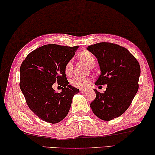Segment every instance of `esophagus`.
<instances>
[{"label":"esophagus","mask_w":155,"mask_h":155,"mask_svg":"<svg viewBox=\"0 0 155 155\" xmlns=\"http://www.w3.org/2000/svg\"><path fill=\"white\" fill-rule=\"evenodd\" d=\"M80 91L81 92H86V91H85V90H80Z\"/></svg>","instance_id":"obj_1"}]
</instances>
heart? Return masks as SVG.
Segmentation results:
<instances>
[{
  "label": "heart",
  "mask_w": 155,
  "mask_h": 155,
  "mask_svg": "<svg viewBox=\"0 0 155 155\" xmlns=\"http://www.w3.org/2000/svg\"><path fill=\"white\" fill-rule=\"evenodd\" d=\"M80 58L86 63L89 67L94 65L95 63L94 58L91 52L87 50H84L80 53ZM72 71V63L71 61H69L64 66V72L67 75H70ZM91 78L88 77H74L70 80V84L73 87H77L78 89L87 88L91 83Z\"/></svg>",
  "instance_id": "1"
}]
</instances>
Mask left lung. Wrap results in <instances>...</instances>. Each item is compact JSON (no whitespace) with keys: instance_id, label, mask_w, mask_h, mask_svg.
Here are the masks:
<instances>
[{"instance_id":"8db88e82","label":"left lung","mask_w":155,"mask_h":155,"mask_svg":"<svg viewBox=\"0 0 155 155\" xmlns=\"http://www.w3.org/2000/svg\"><path fill=\"white\" fill-rule=\"evenodd\" d=\"M87 50L100 64L101 74L95 85H107L103 93L94 90L96 97L90 106L99 118L111 120L126 111L137 94L140 64L126 48L114 43H97Z\"/></svg>"}]
</instances>
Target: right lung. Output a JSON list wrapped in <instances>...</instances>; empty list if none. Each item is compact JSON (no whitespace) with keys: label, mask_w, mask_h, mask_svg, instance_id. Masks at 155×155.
I'll list each match as a JSON object with an SVG mask.
<instances>
[{"label":"right lung","mask_w":155,"mask_h":155,"mask_svg":"<svg viewBox=\"0 0 155 155\" xmlns=\"http://www.w3.org/2000/svg\"><path fill=\"white\" fill-rule=\"evenodd\" d=\"M78 46L44 45L30 53L20 67L19 86L28 106L42 120L58 123L66 117L78 89L69 85L64 66L74 55ZM55 82L63 86L55 93Z\"/></svg>","instance_id":"right-lung-1"}]
</instances>
